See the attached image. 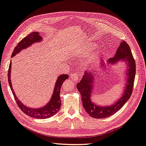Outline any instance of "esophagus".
<instances>
[{"label": "esophagus", "mask_w": 146, "mask_h": 146, "mask_svg": "<svg viewBox=\"0 0 146 146\" xmlns=\"http://www.w3.org/2000/svg\"><path fill=\"white\" fill-rule=\"evenodd\" d=\"M70 78L73 81H76L78 80V76L75 73H72V74H71Z\"/></svg>", "instance_id": "1"}]
</instances>
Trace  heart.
<instances>
[{"label":"heart","instance_id":"b5f03b06","mask_svg":"<svg viewBox=\"0 0 146 146\" xmlns=\"http://www.w3.org/2000/svg\"><path fill=\"white\" fill-rule=\"evenodd\" d=\"M94 47H95V45L92 42L84 43V44L80 45L79 46L76 48L75 50V54L78 57L86 56L90 53V52L94 49ZM94 58H95V55L90 56L86 60H85L83 62V64L85 66L89 65L92 62Z\"/></svg>","mask_w":146,"mask_h":146}]
</instances>
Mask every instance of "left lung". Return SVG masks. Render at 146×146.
Returning a JSON list of instances; mask_svg holds the SVG:
<instances>
[{
	"label": "left lung",
	"mask_w": 146,
	"mask_h": 146,
	"mask_svg": "<svg viewBox=\"0 0 146 146\" xmlns=\"http://www.w3.org/2000/svg\"><path fill=\"white\" fill-rule=\"evenodd\" d=\"M120 61L127 64V69L125 72V78L126 80L123 92V94L110 106L98 105L92 101L95 76H98L97 71L95 70L85 71L81 81L76 84V87L81 94L83 106L86 112L92 118H105L114 115L123 106L132 95L135 76V62L129 45L124 40L120 42L115 56L108 59L106 64H105L104 61L101 60L100 66H98V68L111 66V64H115Z\"/></svg>",
	"instance_id": "obj_1"
}]
</instances>
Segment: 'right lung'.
<instances>
[{"label":"right lung","instance_id":"obj_1","mask_svg":"<svg viewBox=\"0 0 146 146\" xmlns=\"http://www.w3.org/2000/svg\"><path fill=\"white\" fill-rule=\"evenodd\" d=\"M41 41H42V37L39 35L38 32H36L35 31V32L30 33L29 35L25 37L23 39H22L18 43V45H16V47H15L12 53V55H11V58H13V57L15 56L21 50L26 49V48L29 47L30 45L35 44V43H39ZM11 64L12 63H11V60L8 70V83L9 84L10 88L13 94L14 99L16 100V103L18 105L20 110H21L23 112L28 116L36 119H46L50 118V117L53 116L54 115H56L60 110V108H61V98H60V91H61V86L65 80L69 78V76L66 75V74L59 76L55 83V86H54V88L52 95L51 96L49 101L44 106L38 108H30L25 105L24 104H23L19 101V99L17 98L15 92L13 90L11 80Z\"/></svg>","mask_w":146,"mask_h":146}]
</instances>
